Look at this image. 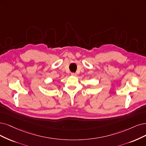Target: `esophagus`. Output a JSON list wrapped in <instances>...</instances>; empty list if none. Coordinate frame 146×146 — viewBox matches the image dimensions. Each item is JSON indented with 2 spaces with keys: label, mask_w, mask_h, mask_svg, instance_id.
I'll return each mask as SVG.
<instances>
[{
  "label": "esophagus",
  "mask_w": 146,
  "mask_h": 146,
  "mask_svg": "<svg viewBox=\"0 0 146 146\" xmlns=\"http://www.w3.org/2000/svg\"><path fill=\"white\" fill-rule=\"evenodd\" d=\"M72 76H76L77 74L76 73H72Z\"/></svg>",
  "instance_id": "1"
}]
</instances>
